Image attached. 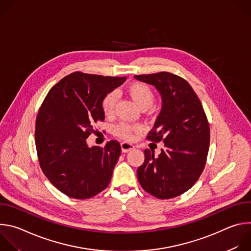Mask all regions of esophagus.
<instances>
[{
    "label": "esophagus",
    "mask_w": 251,
    "mask_h": 251,
    "mask_svg": "<svg viewBox=\"0 0 251 251\" xmlns=\"http://www.w3.org/2000/svg\"><path fill=\"white\" fill-rule=\"evenodd\" d=\"M134 148H135V146L133 144H131V143H128V142L121 143V149H122V152H124V153H127V152L133 150Z\"/></svg>",
    "instance_id": "obj_1"
}]
</instances>
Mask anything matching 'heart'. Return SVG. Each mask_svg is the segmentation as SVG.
<instances>
[{
  "mask_svg": "<svg viewBox=\"0 0 251 251\" xmlns=\"http://www.w3.org/2000/svg\"><path fill=\"white\" fill-rule=\"evenodd\" d=\"M127 93L132 97L135 103L140 107L141 109H147L151 106L154 100V92L152 88L143 82H133L129 84L126 88ZM116 104V93L108 92L105 94L101 100L100 106L101 110L105 116H111L114 113ZM141 126L137 124H127L120 123L114 128V134L122 139L132 140L136 135L141 131Z\"/></svg>",
  "mask_w": 251,
  "mask_h": 251,
  "instance_id": "1",
  "label": "heart"
}]
</instances>
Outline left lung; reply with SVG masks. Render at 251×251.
Segmentation results:
<instances>
[{"label":"left lung","instance_id":"left-lung-1","mask_svg":"<svg viewBox=\"0 0 251 251\" xmlns=\"http://www.w3.org/2000/svg\"><path fill=\"white\" fill-rule=\"evenodd\" d=\"M154 85L162 96V109L147 139L165 143L158 157L146 149L137 170L138 181L160 200L180 196L201 176L209 148V124L202 105L187 80L167 71L135 75Z\"/></svg>","mask_w":251,"mask_h":251}]
</instances>
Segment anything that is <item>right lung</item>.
I'll use <instances>...</instances> for the list:
<instances>
[{
	"label": "right lung",
	"mask_w": 251,
	"mask_h": 251,
	"mask_svg": "<svg viewBox=\"0 0 251 251\" xmlns=\"http://www.w3.org/2000/svg\"><path fill=\"white\" fill-rule=\"evenodd\" d=\"M126 77L73 73L46 96L35 120V148L49 181L69 198L85 200L108 187L121 154L116 140L87 146L94 125L103 121L101 100Z\"/></svg>",
	"instance_id": "right-lung-1"
}]
</instances>
